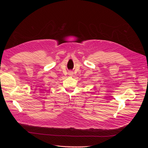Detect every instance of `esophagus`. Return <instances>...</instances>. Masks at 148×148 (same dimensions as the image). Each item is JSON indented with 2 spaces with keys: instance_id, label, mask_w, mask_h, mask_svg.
<instances>
[{
  "instance_id": "1",
  "label": "esophagus",
  "mask_w": 148,
  "mask_h": 148,
  "mask_svg": "<svg viewBox=\"0 0 148 148\" xmlns=\"http://www.w3.org/2000/svg\"><path fill=\"white\" fill-rule=\"evenodd\" d=\"M69 75H73V73H72V72H70V73H69Z\"/></svg>"
}]
</instances>
